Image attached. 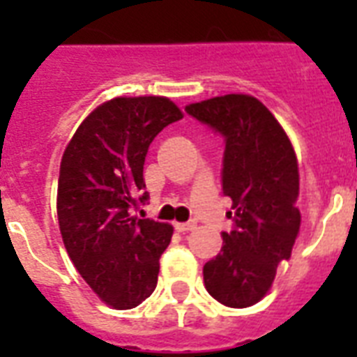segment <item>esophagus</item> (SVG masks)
<instances>
[{"label": "esophagus", "instance_id": "34e87169", "mask_svg": "<svg viewBox=\"0 0 357 357\" xmlns=\"http://www.w3.org/2000/svg\"><path fill=\"white\" fill-rule=\"evenodd\" d=\"M174 228L178 229V231H181V234H185V231H192V229L196 228V222H176L174 224Z\"/></svg>", "mask_w": 357, "mask_h": 357}]
</instances>
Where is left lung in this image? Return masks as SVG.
Masks as SVG:
<instances>
[{
    "instance_id": "obj_1",
    "label": "left lung",
    "mask_w": 357,
    "mask_h": 357,
    "mask_svg": "<svg viewBox=\"0 0 357 357\" xmlns=\"http://www.w3.org/2000/svg\"><path fill=\"white\" fill-rule=\"evenodd\" d=\"M185 111L224 135L222 190L234 202L235 229L222 234L204 283L220 304L248 307L271 291L300 234L298 159L282 123L250 94L209 98Z\"/></svg>"
}]
</instances>
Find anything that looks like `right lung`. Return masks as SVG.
I'll return each mask as SVG.
<instances>
[{
	"mask_svg": "<svg viewBox=\"0 0 357 357\" xmlns=\"http://www.w3.org/2000/svg\"><path fill=\"white\" fill-rule=\"evenodd\" d=\"M183 119L165 96H119L98 105L66 144L57 185L64 248L89 287L113 310H131L157 285L170 224L133 215L148 196L144 161L151 140Z\"/></svg>",
	"mask_w": 357,
	"mask_h": 357,
	"instance_id": "1",
	"label": "right lung"
}]
</instances>
